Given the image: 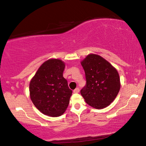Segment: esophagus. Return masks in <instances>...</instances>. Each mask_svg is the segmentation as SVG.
<instances>
[{
	"instance_id": "esophagus-1",
	"label": "esophagus",
	"mask_w": 146,
	"mask_h": 146,
	"mask_svg": "<svg viewBox=\"0 0 146 146\" xmlns=\"http://www.w3.org/2000/svg\"><path fill=\"white\" fill-rule=\"evenodd\" d=\"M79 92V88H76V89L73 91L74 93H78Z\"/></svg>"
}]
</instances>
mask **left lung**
Listing matches in <instances>:
<instances>
[{
	"mask_svg": "<svg viewBox=\"0 0 146 146\" xmlns=\"http://www.w3.org/2000/svg\"><path fill=\"white\" fill-rule=\"evenodd\" d=\"M81 65L87 83L81 94L85 102L96 109L108 106L120 89L118 71L108 61L96 54L88 55L81 61Z\"/></svg>",
	"mask_w": 146,
	"mask_h": 146,
	"instance_id": "1",
	"label": "left lung"
}]
</instances>
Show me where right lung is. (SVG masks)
Listing matches in <instances>:
<instances>
[{
  "instance_id": "1",
  "label": "right lung",
  "mask_w": 146,
  "mask_h": 146,
  "mask_svg": "<svg viewBox=\"0 0 146 146\" xmlns=\"http://www.w3.org/2000/svg\"><path fill=\"white\" fill-rule=\"evenodd\" d=\"M65 66L60 59H49L39 67L30 81V98L44 114L59 116L69 105L72 91L63 76Z\"/></svg>"
}]
</instances>
